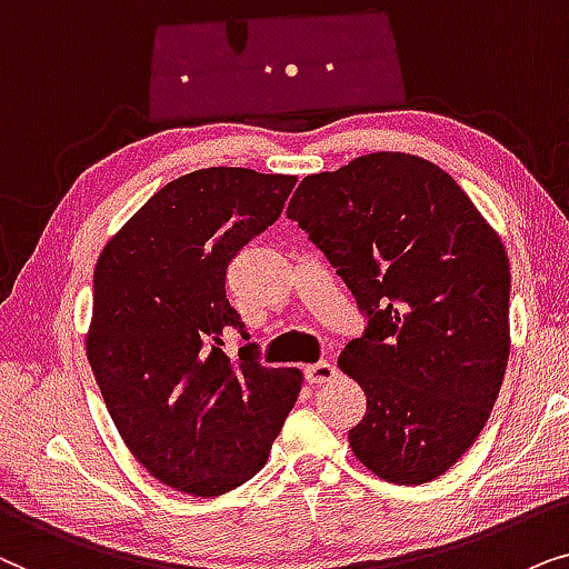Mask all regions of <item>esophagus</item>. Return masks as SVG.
Segmentation results:
<instances>
[{"label":"esophagus","mask_w":569,"mask_h":569,"mask_svg":"<svg viewBox=\"0 0 569 569\" xmlns=\"http://www.w3.org/2000/svg\"><path fill=\"white\" fill-rule=\"evenodd\" d=\"M305 375H307L309 385H325V382L336 380L338 369H336V363H330V361H317V363H309V367L305 369Z\"/></svg>","instance_id":"obj_1"}]
</instances>
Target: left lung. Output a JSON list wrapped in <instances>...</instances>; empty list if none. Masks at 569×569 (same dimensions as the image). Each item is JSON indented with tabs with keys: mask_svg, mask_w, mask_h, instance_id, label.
I'll return each mask as SVG.
<instances>
[{
	"mask_svg": "<svg viewBox=\"0 0 569 569\" xmlns=\"http://www.w3.org/2000/svg\"><path fill=\"white\" fill-rule=\"evenodd\" d=\"M286 216L369 320L338 359L367 396L353 456L390 483L437 479L481 435L505 380L502 239L450 173L385 150L305 177Z\"/></svg>",
	"mask_w": 569,
	"mask_h": 569,
	"instance_id": "obj_1",
	"label": "left lung"
}]
</instances>
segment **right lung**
<instances>
[{"label": "right lung", "mask_w": 569, "mask_h": 569, "mask_svg": "<svg viewBox=\"0 0 569 569\" xmlns=\"http://www.w3.org/2000/svg\"><path fill=\"white\" fill-rule=\"evenodd\" d=\"M297 177L213 166L173 179L109 239L93 272L86 351L138 463L166 487L218 497L264 466L305 375L223 353L244 322L226 268L278 221Z\"/></svg>", "instance_id": "1"}]
</instances>
